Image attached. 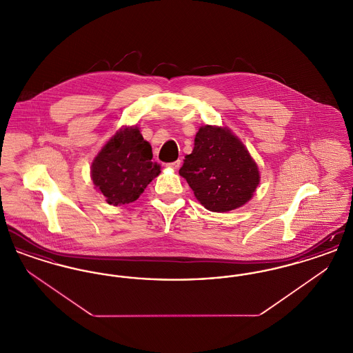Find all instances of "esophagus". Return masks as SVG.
<instances>
[{
  "mask_svg": "<svg viewBox=\"0 0 353 353\" xmlns=\"http://www.w3.org/2000/svg\"><path fill=\"white\" fill-rule=\"evenodd\" d=\"M180 165H181V160H176V161H173V163L167 164V167L172 169H179L180 168Z\"/></svg>",
  "mask_w": 353,
  "mask_h": 353,
  "instance_id": "1",
  "label": "esophagus"
}]
</instances>
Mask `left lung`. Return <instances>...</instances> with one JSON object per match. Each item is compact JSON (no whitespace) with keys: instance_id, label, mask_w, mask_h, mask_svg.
Here are the masks:
<instances>
[{"instance_id":"left-lung-1","label":"left lung","mask_w":353,"mask_h":353,"mask_svg":"<svg viewBox=\"0 0 353 353\" xmlns=\"http://www.w3.org/2000/svg\"><path fill=\"white\" fill-rule=\"evenodd\" d=\"M210 212H229L252 197L259 172L245 145L229 130L205 125L179 172Z\"/></svg>"}]
</instances>
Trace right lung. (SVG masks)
Instances as JSON below:
<instances>
[{
  "mask_svg": "<svg viewBox=\"0 0 353 353\" xmlns=\"http://www.w3.org/2000/svg\"><path fill=\"white\" fill-rule=\"evenodd\" d=\"M152 157L151 144L143 139L139 128L120 130L95 157L92 183L110 205L136 201L160 173V165Z\"/></svg>",
  "mask_w": 353,
  "mask_h": 353,
  "instance_id": "add662e5",
  "label": "right lung"
}]
</instances>
